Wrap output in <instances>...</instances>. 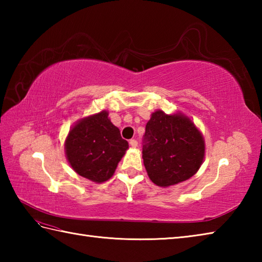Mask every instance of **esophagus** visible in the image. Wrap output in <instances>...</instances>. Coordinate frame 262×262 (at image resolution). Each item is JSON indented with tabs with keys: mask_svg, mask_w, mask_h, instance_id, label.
<instances>
[{
	"mask_svg": "<svg viewBox=\"0 0 262 262\" xmlns=\"http://www.w3.org/2000/svg\"><path fill=\"white\" fill-rule=\"evenodd\" d=\"M129 145L132 146V147H137V145H138V143H137V141L136 140H130L129 141Z\"/></svg>",
	"mask_w": 262,
	"mask_h": 262,
	"instance_id": "1",
	"label": "esophagus"
}]
</instances>
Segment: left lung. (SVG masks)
Returning <instances> with one entry per match:
<instances>
[{"label": "left lung", "instance_id": "obj_1", "mask_svg": "<svg viewBox=\"0 0 262 262\" xmlns=\"http://www.w3.org/2000/svg\"><path fill=\"white\" fill-rule=\"evenodd\" d=\"M143 161L151 181L170 187L197 173L205 159V140L193 121L178 111L157 110L145 127Z\"/></svg>", "mask_w": 262, "mask_h": 262}]
</instances>
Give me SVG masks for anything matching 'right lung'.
I'll list each match as a JSON object with an SVG mask.
<instances>
[{
  "mask_svg": "<svg viewBox=\"0 0 262 262\" xmlns=\"http://www.w3.org/2000/svg\"><path fill=\"white\" fill-rule=\"evenodd\" d=\"M102 110L77 120L65 140V155L77 174L101 183L114 176L128 149L120 130Z\"/></svg>",
  "mask_w": 262,
  "mask_h": 262,
  "instance_id": "obj_1",
  "label": "right lung"
}]
</instances>
